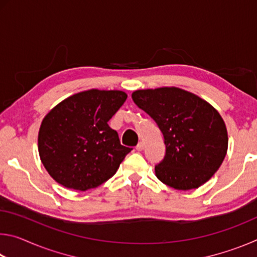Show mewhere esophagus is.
<instances>
[{
  "instance_id": "esophagus-1",
  "label": "esophagus",
  "mask_w": 257,
  "mask_h": 257,
  "mask_svg": "<svg viewBox=\"0 0 257 257\" xmlns=\"http://www.w3.org/2000/svg\"><path fill=\"white\" fill-rule=\"evenodd\" d=\"M144 147H145V144L143 142H139L138 144H137V146H136V150L137 151H143L144 150Z\"/></svg>"
}]
</instances>
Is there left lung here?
<instances>
[{
  "label": "left lung",
  "mask_w": 257,
  "mask_h": 257,
  "mask_svg": "<svg viewBox=\"0 0 257 257\" xmlns=\"http://www.w3.org/2000/svg\"><path fill=\"white\" fill-rule=\"evenodd\" d=\"M132 97L163 134L164 159L155 167L163 184L179 190L210 180L228 151L227 127L214 107L178 87L135 90Z\"/></svg>",
  "instance_id": "obj_1"
}]
</instances>
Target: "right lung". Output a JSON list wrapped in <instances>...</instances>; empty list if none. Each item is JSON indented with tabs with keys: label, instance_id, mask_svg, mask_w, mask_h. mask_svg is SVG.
Returning a JSON list of instances; mask_svg holds the SVG:
<instances>
[{
	"label": "right lung",
	"instance_id": "add662e5",
	"mask_svg": "<svg viewBox=\"0 0 257 257\" xmlns=\"http://www.w3.org/2000/svg\"><path fill=\"white\" fill-rule=\"evenodd\" d=\"M125 99L122 90L89 89L47 113L38 132V153L58 184L85 191L114 175L132 149L120 144L107 121Z\"/></svg>",
	"mask_w": 257,
	"mask_h": 257
}]
</instances>
